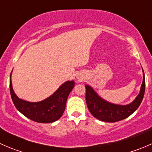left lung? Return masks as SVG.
I'll list each match as a JSON object with an SVG mask.
<instances>
[{
  "label": "left lung",
  "instance_id": "left-lung-1",
  "mask_svg": "<svg viewBox=\"0 0 152 152\" xmlns=\"http://www.w3.org/2000/svg\"><path fill=\"white\" fill-rule=\"evenodd\" d=\"M143 71V70H142ZM145 76L140 92L135 100L127 105H117L109 103L99 97L96 92L88 85H86V103L89 111L96 118L105 122H117L131 115L139 107L145 93Z\"/></svg>",
  "mask_w": 152,
  "mask_h": 152
}]
</instances>
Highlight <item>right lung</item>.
Instances as JSON below:
<instances>
[{"label":"right lung","mask_w":152,"mask_h":152,"mask_svg":"<svg viewBox=\"0 0 152 152\" xmlns=\"http://www.w3.org/2000/svg\"><path fill=\"white\" fill-rule=\"evenodd\" d=\"M74 87V82H66L52 96L39 102H26L20 99L14 93L12 82H10L12 102L17 110L33 121L38 123H52L60 118L63 114L69 94Z\"/></svg>","instance_id":"obj_1"}]
</instances>
